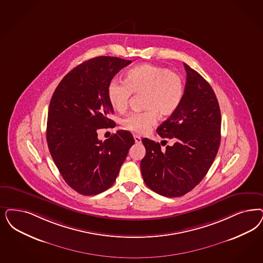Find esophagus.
I'll return each mask as SVG.
<instances>
[{
	"mask_svg": "<svg viewBox=\"0 0 263 263\" xmlns=\"http://www.w3.org/2000/svg\"><path fill=\"white\" fill-rule=\"evenodd\" d=\"M134 140H135V143H136V144H140V143L142 142L141 137L138 136V135H134Z\"/></svg>",
	"mask_w": 263,
	"mask_h": 263,
	"instance_id": "esophagus-1",
	"label": "esophagus"
}]
</instances>
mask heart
Segmentation results:
<instances>
[{
  "label": "heart",
  "instance_id": "obj_1",
  "mask_svg": "<svg viewBox=\"0 0 263 263\" xmlns=\"http://www.w3.org/2000/svg\"><path fill=\"white\" fill-rule=\"evenodd\" d=\"M132 93L145 94V110L128 115L121 123L129 131L144 134L155 124L157 115L166 118L178 109L183 98L184 84L179 74L166 68L142 64L126 72L125 82L112 80L107 88L109 104L118 111L126 109Z\"/></svg>",
  "mask_w": 263,
  "mask_h": 263
}]
</instances>
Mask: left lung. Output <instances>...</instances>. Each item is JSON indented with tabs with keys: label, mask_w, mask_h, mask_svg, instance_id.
Returning a JSON list of instances; mask_svg holds the SVG:
<instances>
[{
	"label": "left lung",
	"mask_w": 263,
	"mask_h": 263,
	"mask_svg": "<svg viewBox=\"0 0 263 263\" xmlns=\"http://www.w3.org/2000/svg\"><path fill=\"white\" fill-rule=\"evenodd\" d=\"M186 82L180 107L157 128L175 144L161 151L159 143L144 138L141 171L145 184L166 197L192 191L208 173L220 144L221 116L209 82L186 64Z\"/></svg>",
	"instance_id": "left-lung-1"
}]
</instances>
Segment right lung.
<instances>
[{"mask_svg": "<svg viewBox=\"0 0 263 263\" xmlns=\"http://www.w3.org/2000/svg\"><path fill=\"white\" fill-rule=\"evenodd\" d=\"M118 57L99 56L68 72L50 100L46 141L64 180L82 195H96L116 181L135 141L118 130L104 142L97 130L115 127L107 88L122 68L131 63Z\"/></svg>", "mask_w": 263, "mask_h": 263, "instance_id": "right-lung-1", "label": "right lung"}]
</instances>
